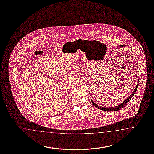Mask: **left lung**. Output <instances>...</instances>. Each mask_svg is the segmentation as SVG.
Wrapping results in <instances>:
<instances>
[{
    "label": "left lung",
    "instance_id": "left-lung-1",
    "mask_svg": "<svg viewBox=\"0 0 154 154\" xmlns=\"http://www.w3.org/2000/svg\"><path fill=\"white\" fill-rule=\"evenodd\" d=\"M139 80H138V82H137V87L135 88V90L132 93V94L130 95L125 101H124V102L120 104L118 106H114V107H111V108H103L102 106H98V105H97L96 104H95L92 101V100H91V102L93 104L96 106L97 108L101 110H103V111H106V112H111V111H118L119 110L122 109V108H123L124 106H125L127 104V103L129 102L130 101V99H131V98L133 97L134 94H135V93L136 92L137 89V87H138V85H139Z\"/></svg>",
    "mask_w": 154,
    "mask_h": 154
}]
</instances>
